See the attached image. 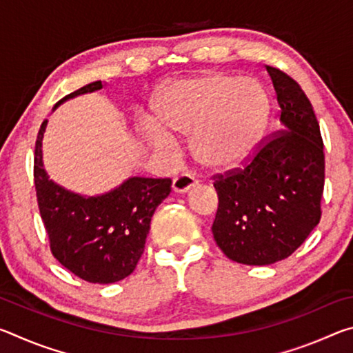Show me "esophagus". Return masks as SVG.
I'll return each mask as SVG.
<instances>
[{"mask_svg": "<svg viewBox=\"0 0 353 353\" xmlns=\"http://www.w3.org/2000/svg\"><path fill=\"white\" fill-rule=\"evenodd\" d=\"M196 183H198V181H196L193 176L183 172V174H179L172 179V191H174V193H187V191L191 187H194Z\"/></svg>", "mask_w": 353, "mask_h": 353, "instance_id": "1", "label": "esophagus"}]
</instances>
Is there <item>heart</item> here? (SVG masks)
<instances>
[{
    "label": "heart",
    "instance_id": "heart-1",
    "mask_svg": "<svg viewBox=\"0 0 353 353\" xmlns=\"http://www.w3.org/2000/svg\"><path fill=\"white\" fill-rule=\"evenodd\" d=\"M157 113L168 129L191 135L198 162L225 170L240 165L256 145L268 121L270 97L256 77L207 74L171 83ZM143 134L157 151H174L176 140L168 130L145 126Z\"/></svg>",
    "mask_w": 353,
    "mask_h": 353
}]
</instances>
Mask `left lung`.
Returning a JSON list of instances; mask_svg holds the SVG:
<instances>
[{"label":"left lung","instance_id":"8db88e82","mask_svg":"<svg viewBox=\"0 0 353 353\" xmlns=\"http://www.w3.org/2000/svg\"><path fill=\"white\" fill-rule=\"evenodd\" d=\"M280 105L282 129L260 145L243 168L218 174L212 232L230 260L265 266L285 260L319 224L325 160L319 123L301 85L266 67Z\"/></svg>","mask_w":353,"mask_h":353}]
</instances>
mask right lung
Listing matches in <instances>:
<instances>
[{
  "mask_svg": "<svg viewBox=\"0 0 353 353\" xmlns=\"http://www.w3.org/2000/svg\"><path fill=\"white\" fill-rule=\"evenodd\" d=\"M101 81L67 94V99L101 90ZM41 123L34 154V183L41 221L54 259L90 283H115L132 274L145 250L151 218L171 193V179L129 177L99 196H81L48 177L43 168Z\"/></svg>",
  "mask_w": 353,
  "mask_h": 353,
  "instance_id": "1",
  "label": "right lung"
}]
</instances>
